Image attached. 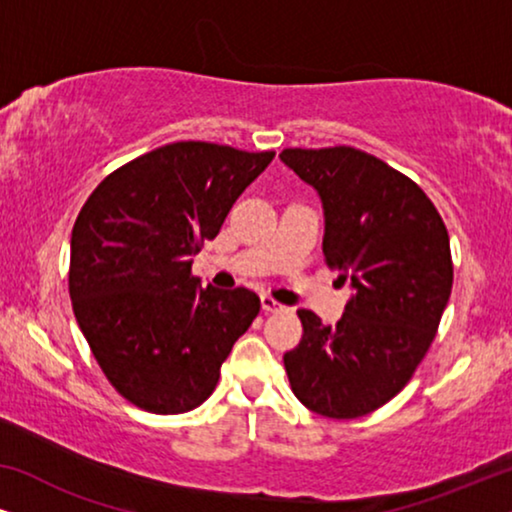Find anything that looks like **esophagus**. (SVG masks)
<instances>
[{
  "instance_id": "esophagus-1",
  "label": "esophagus",
  "mask_w": 512,
  "mask_h": 512,
  "mask_svg": "<svg viewBox=\"0 0 512 512\" xmlns=\"http://www.w3.org/2000/svg\"><path fill=\"white\" fill-rule=\"evenodd\" d=\"M261 305H263L265 312H282V310H286L282 303H277V300L270 298V296H261Z\"/></svg>"
}]
</instances>
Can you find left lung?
<instances>
[{"instance_id":"left-lung-1","label":"left lung","mask_w":512,"mask_h":512,"mask_svg":"<svg viewBox=\"0 0 512 512\" xmlns=\"http://www.w3.org/2000/svg\"><path fill=\"white\" fill-rule=\"evenodd\" d=\"M279 158L319 193L326 265L354 291L335 326L298 310L303 338L284 354L286 375L317 415L363 417L410 382L436 338L452 293L450 237L422 188L366 151Z\"/></svg>"}]
</instances>
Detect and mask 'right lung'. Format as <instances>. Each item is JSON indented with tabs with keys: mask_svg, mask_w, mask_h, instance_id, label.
Listing matches in <instances>:
<instances>
[{
	"mask_svg": "<svg viewBox=\"0 0 512 512\" xmlns=\"http://www.w3.org/2000/svg\"><path fill=\"white\" fill-rule=\"evenodd\" d=\"M275 151L174 142L111 172L72 230L69 296L114 389L156 415L205 403L261 310L254 291L202 289L191 272Z\"/></svg>",
	"mask_w": 512,
	"mask_h": 512,
	"instance_id": "right-lung-1",
	"label": "right lung"
}]
</instances>
